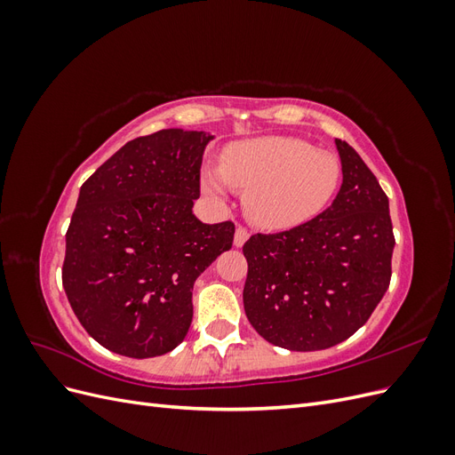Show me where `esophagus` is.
<instances>
[{
    "label": "esophagus",
    "mask_w": 455,
    "mask_h": 455,
    "mask_svg": "<svg viewBox=\"0 0 455 455\" xmlns=\"http://www.w3.org/2000/svg\"><path fill=\"white\" fill-rule=\"evenodd\" d=\"M246 239H249V231H246L243 226H239L235 229V239H233V243H235L237 249H241V246L246 243Z\"/></svg>",
    "instance_id": "34e87169"
}]
</instances>
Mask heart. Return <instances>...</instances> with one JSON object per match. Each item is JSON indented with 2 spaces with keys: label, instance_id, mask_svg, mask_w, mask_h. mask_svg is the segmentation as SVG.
I'll list each match as a JSON object with an SVG mask.
<instances>
[{
  "label": "heart",
  "instance_id": "heart-1",
  "mask_svg": "<svg viewBox=\"0 0 455 455\" xmlns=\"http://www.w3.org/2000/svg\"><path fill=\"white\" fill-rule=\"evenodd\" d=\"M341 164L330 151L292 136H264L229 146L220 169L203 174L209 196L246 191V212L264 229H288L319 214L334 197Z\"/></svg>",
  "mask_w": 455,
  "mask_h": 455
}]
</instances>
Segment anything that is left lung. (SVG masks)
Masks as SVG:
<instances>
[{
  "label": "left lung",
  "instance_id": "obj_1",
  "mask_svg": "<svg viewBox=\"0 0 455 455\" xmlns=\"http://www.w3.org/2000/svg\"><path fill=\"white\" fill-rule=\"evenodd\" d=\"M343 182L309 222L256 233L243 246L244 313L256 332L291 351L328 349L353 336L391 281L389 199L356 151L339 139Z\"/></svg>",
  "mask_w": 455,
  "mask_h": 455
}]
</instances>
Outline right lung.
Wrapping results in <instances>:
<instances>
[{
	"label": "right lung",
	"mask_w": 455,
	"mask_h": 455,
	"mask_svg": "<svg viewBox=\"0 0 455 455\" xmlns=\"http://www.w3.org/2000/svg\"><path fill=\"white\" fill-rule=\"evenodd\" d=\"M203 131L163 129L127 142L81 186L66 231L62 284L91 338L131 359L184 341L199 275L233 244V222L194 214Z\"/></svg>",
	"instance_id": "obj_1"
}]
</instances>
